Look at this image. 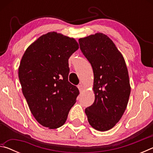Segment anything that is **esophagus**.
Listing matches in <instances>:
<instances>
[{
    "label": "esophagus",
    "mask_w": 153,
    "mask_h": 153,
    "mask_svg": "<svg viewBox=\"0 0 153 153\" xmlns=\"http://www.w3.org/2000/svg\"><path fill=\"white\" fill-rule=\"evenodd\" d=\"M77 88H78V89H79V90L80 92H82L83 90H84V86H83V85L82 84H80L79 85H78V86H77Z\"/></svg>",
    "instance_id": "esophagus-1"
}]
</instances>
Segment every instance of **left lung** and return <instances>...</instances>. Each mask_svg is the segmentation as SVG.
<instances>
[{"instance_id": "1", "label": "left lung", "mask_w": 153, "mask_h": 153, "mask_svg": "<svg viewBox=\"0 0 153 153\" xmlns=\"http://www.w3.org/2000/svg\"><path fill=\"white\" fill-rule=\"evenodd\" d=\"M79 43L94 73L95 100L85 113L93 128L109 130L123 116L131 92L125 59L112 40L103 33L79 38Z\"/></svg>"}]
</instances>
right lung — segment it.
Listing matches in <instances>:
<instances>
[{
  "mask_svg": "<svg viewBox=\"0 0 153 153\" xmlns=\"http://www.w3.org/2000/svg\"><path fill=\"white\" fill-rule=\"evenodd\" d=\"M79 48L73 38L51 32L28 46L18 69L23 94L40 125L56 129L65 123L78 88L68 81L69 59Z\"/></svg>",
  "mask_w": 153,
  "mask_h": 153,
  "instance_id": "obj_1",
  "label": "right lung"
}]
</instances>
